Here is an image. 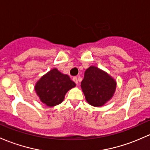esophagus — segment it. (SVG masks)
<instances>
[{"label":"esophagus","instance_id":"obj_1","mask_svg":"<svg viewBox=\"0 0 150 150\" xmlns=\"http://www.w3.org/2000/svg\"><path fill=\"white\" fill-rule=\"evenodd\" d=\"M73 81L75 82V83H76V84H78V78H77V77H74V78H73Z\"/></svg>","mask_w":150,"mask_h":150}]
</instances>
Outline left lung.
I'll list each match as a JSON object with an SVG mask.
<instances>
[{
	"label": "left lung",
	"instance_id": "8db88e82",
	"mask_svg": "<svg viewBox=\"0 0 150 150\" xmlns=\"http://www.w3.org/2000/svg\"><path fill=\"white\" fill-rule=\"evenodd\" d=\"M116 82L107 72L91 66L85 72L81 88L90 105L96 107L103 105L113 97Z\"/></svg>",
	"mask_w": 150,
	"mask_h": 150
}]
</instances>
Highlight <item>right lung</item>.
Masks as SVG:
<instances>
[{
    "label": "right lung",
    "instance_id": "right-lung-1",
    "mask_svg": "<svg viewBox=\"0 0 150 150\" xmlns=\"http://www.w3.org/2000/svg\"><path fill=\"white\" fill-rule=\"evenodd\" d=\"M75 86L68 75L54 68L38 80L34 89L42 103L53 107L62 103L67 91Z\"/></svg>",
    "mask_w": 150,
    "mask_h": 150
}]
</instances>
